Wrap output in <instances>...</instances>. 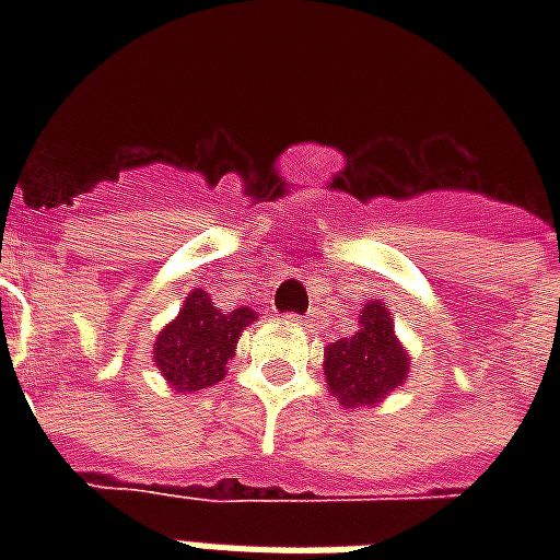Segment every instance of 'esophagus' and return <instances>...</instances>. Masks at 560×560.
I'll return each mask as SVG.
<instances>
[{"instance_id": "34e87169", "label": "esophagus", "mask_w": 560, "mask_h": 560, "mask_svg": "<svg viewBox=\"0 0 560 560\" xmlns=\"http://www.w3.org/2000/svg\"><path fill=\"white\" fill-rule=\"evenodd\" d=\"M290 319H293V323H305V319H299V316H290Z\"/></svg>"}]
</instances>
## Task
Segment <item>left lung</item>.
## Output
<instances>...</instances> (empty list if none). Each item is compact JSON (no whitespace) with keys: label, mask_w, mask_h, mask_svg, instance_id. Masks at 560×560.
I'll return each instance as SVG.
<instances>
[{"label":"left lung","mask_w":560,"mask_h":560,"mask_svg":"<svg viewBox=\"0 0 560 560\" xmlns=\"http://www.w3.org/2000/svg\"><path fill=\"white\" fill-rule=\"evenodd\" d=\"M407 346L398 340L389 305L372 299L360 307V328L325 349V383L340 407H377L409 377Z\"/></svg>","instance_id":"obj_1"}]
</instances>
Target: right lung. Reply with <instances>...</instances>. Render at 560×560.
Listing matches in <instances>:
<instances>
[{
    "instance_id": "add662e5",
    "label": "right lung",
    "mask_w": 560,
    "mask_h": 560,
    "mask_svg": "<svg viewBox=\"0 0 560 560\" xmlns=\"http://www.w3.org/2000/svg\"><path fill=\"white\" fill-rule=\"evenodd\" d=\"M258 319L253 307L223 314L202 288L186 296L179 314L153 342V366L160 369L174 392H200L226 377L241 334Z\"/></svg>"
}]
</instances>
